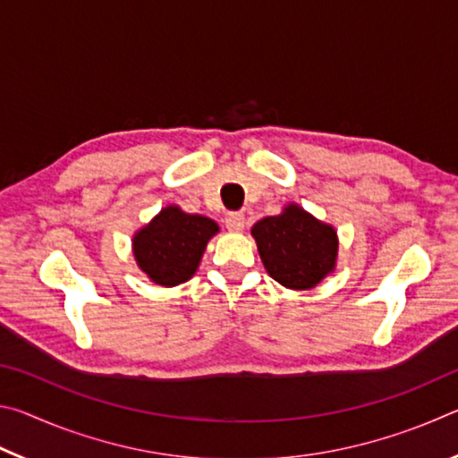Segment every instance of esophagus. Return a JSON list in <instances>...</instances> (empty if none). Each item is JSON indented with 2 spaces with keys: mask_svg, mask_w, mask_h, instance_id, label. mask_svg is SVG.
Listing matches in <instances>:
<instances>
[{
  "mask_svg": "<svg viewBox=\"0 0 458 458\" xmlns=\"http://www.w3.org/2000/svg\"><path fill=\"white\" fill-rule=\"evenodd\" d=\"M224 222H226L228 230L240 232L244 228V214L242 212H228L226 218H224Z\"/></svg>",
  "mask_w": 458,
  "mask_h": 458,
  "instance_id": "1",
  "label": "esophagus"
}]
</instances>
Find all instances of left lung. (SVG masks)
I'll list each match as a JSON object with an SVG mask.
<instances>
[{"label":"left lung","mask_w":458,"mask_h":458,"mask_svg":"<svg viewBox=\"0 0 458 458\" xmlns=\"http://www.w3.org/2000/svg\"><path fill=\"white\" fill-rule=\"evenodd\" d=\"M252 236L268 275L289 289H311L335 267V230L299 206L259 220Z\"/></svg>","instance_id":"left-lung-1"}]
</instances>
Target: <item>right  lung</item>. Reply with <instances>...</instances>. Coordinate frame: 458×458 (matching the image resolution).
Listing matches in <instances>:
<instances>
[{"instance_id": "1", "label": "right lung", "mask_w": 458, "mask_h": 458, "mask_svg": "<svg viewBox=\"0 0 458 458\" xmlns=\"http://www.w3.org/2000/svg\"><path fill=\"white\" fill-rule=\"evenodd\" d=\"M216 232L218 224L214 220L169 206L135 234L137 265L157 284L185 283L196 273L208 240Z\"/></svg>"}]
</instances>
